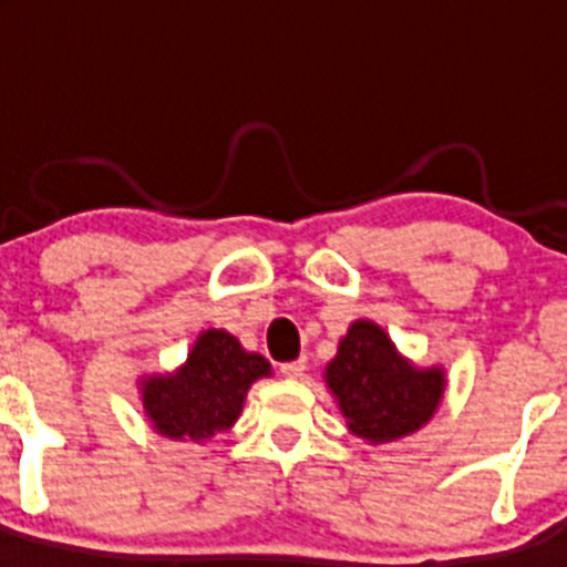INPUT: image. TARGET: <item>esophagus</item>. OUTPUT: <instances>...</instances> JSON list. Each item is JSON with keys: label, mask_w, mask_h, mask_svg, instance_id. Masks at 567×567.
<instances>
[{"label": "esophagus", "mask_w": 567, "mask_h": 567, "mask_svg": "<svg viewBox=\"0 0 567 567\" xmlns=\"http://www.w3.org/2000/svg\"><path fill=\"white\" fill-rule=\"evenodd\" d=\"M303 372H307V360H303V358L289 360V363H280V374H284V378H289V380L300 378Z\"/></svg>", "instance_id": "34e87169"}]
</instances>
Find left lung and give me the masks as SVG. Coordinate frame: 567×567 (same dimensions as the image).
<instances>
[{
    "mask_svg": "<svg viewBox=\"0 0 567 567\" xmlns=\"http://www.w3.org/2000/svg\"><path fill=\"white\" fill-rule=\"evenodd\" d=\"M327 383L352 434L389 443L429 423L445 380L440 369L420 372L405 363L383 329L358 320L340 340L338 358L327 365Z\"/></svg>",
    "mask_w": 567,
    "mask_h": 567,
    "instance_id": "left-lung-1",
    "label": "left lung"
}]
</instances>
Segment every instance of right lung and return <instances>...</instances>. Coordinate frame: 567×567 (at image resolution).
Masks as SVG:
<instances>
[{
    "instance_id": "add662e5",
    "label": "right lung",
    "mask_w": 567,
    "mask_h": 567,
    "mask_svg": "<svg viewBox=\"0 0 567 567\" xmlns=\"http://www.w3.org/2000/svg\"><path fill=\"white\" fill-rule=\"evenodd\" d=\"M269 363L240 349L233 334L209 329L195 340L187 365L167 378L144 380V409L173 440H207L238 420L247 389L267 378Z\"/></svg>"
}]
</instances>
